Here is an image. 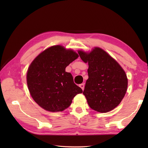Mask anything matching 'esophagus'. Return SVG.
<instances>
[{"label":"esophagus","mask_w":148,"mask_h":148,"mask_svg":"<svg viewBox=\"0 0 148 148\" xmlns=\"http://www.w3.org/2000/svg\"><path fill=\"white\" fill-rule=\"evenodd\" d=\"M79 86L81 88V89H82L83 90H84V83H82L79 84Z\"/></svg>","instance_id":"34e87169"}]
</instances>
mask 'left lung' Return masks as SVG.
I'll return each instance as SVG.
<instances>
[{"mask_svg": "<svg viewBox=\"0 0 148 148\" xmlns=\"http://www.w3.org/2000/svg\"><path fill=\"white\" fill-rule=\"evenodd\" d=\"M80 58L88 64L83 94L89 106L99 112L116 108L125 97L128 86L125 72L115 60L100 48L90 53L78 51Z\"/></svg>", "mask_w": 148, "mask_h": 148, "instance_id": "8db88e82", "label": "left lung"}]
</instances>
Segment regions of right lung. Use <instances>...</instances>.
Listing matches in <instances>:
<instances>
[{
    "instance_id": "right-lung-1",
    "label": "right lung",
    "mask_w": 148,
    "mask_h": 148,
    "mask_svg": "<svg viewBox=\"0 0 148 148\" xmlns=\"http://www.w3.org/2000/svg\"><path fill=\"white\" fill-rule=\"evenodd\" d=\"M73 50L60 45L53 46L40 53L31 63L27 82L31 96L37 104L51 112L69 108L72 99L82 89L74 83L65 68L78 58Z\"/></svg>"
}]
</instances>
